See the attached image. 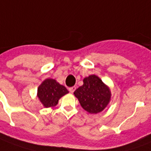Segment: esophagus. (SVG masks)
Instances as JSON below:
<instances>
[{"instance_id":"esophagus-1","label":"esophagus","mask_w":151,"mask_h":151,"mask_svg":"<svg viewBox=\"0 0 151 151\" xmlns=\"http://www.w3.org/2000/svg\"><path fill=\"white\" fill-rule=\"evenodd\" d=\"M76 90V87L75 86H73V87H70V88H69V91H70L71 93H73Z\"/></svg>"}]
</instances>
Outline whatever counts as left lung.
Instances as JSON below:
<instances>
[{
  "label": "left lung",
  "instance_id": "obj_1",
  "mask_svg": "<svg viewBox=\"0 0 151 151\" xmlns=\"http://www.w3.org/2000/svg\"><path fill=\"white\" fill-rule=\"evenodd\" d=\"M73 94L78 99L81 107L90 114L101 112L111 98L110 88L94 74L85 78L83 85Z\"/></svg>",
  "mask_w": 151,
  "mask_h": 151
}]
</instances>
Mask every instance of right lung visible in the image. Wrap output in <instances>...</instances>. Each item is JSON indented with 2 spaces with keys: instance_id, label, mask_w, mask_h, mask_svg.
Segmentation results:
<instances>
[{
  "instance_id": "right-lung-1",
  "label": "right lung",
  "mask_w": 151,
  "mask_h": 151,
  "mask_svg": "<svg viewBox=\"0 0 151 151\" xmlns=\"http://www.w3.org/2000/svg\"><path fill=\"white\" fill-rule=\"evenodd\" d=\"M68 93L64 86L52 78L45 79L37 88V97L45 108L55 106L59 99Z\"/></svg>"
}]
</instances>
